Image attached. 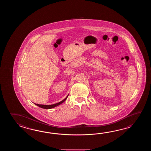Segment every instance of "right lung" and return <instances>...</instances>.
Listing matches in <instances>:
<instances>
[{
  "label": "right lung",
  "instance_id": "add662e5",
  "mask_svg": "<svg viewBox=\"0 0 151 151\" xmlns=\"http://www.w3.org/2000/svg\"><path fill=\"white\" fill-rule=\"evenodd\" d=\"M68 95H69V94H68V96H66V97L63 100L60 102L57 103V104H53V105H39V104H35V103H34V104H35V105H36L37 106H39V107H41L42 109H52V108H54L55 107L59 106V105H60L62 103H64V101H65V100L67 99Z\"/></svg>",
  "mask_w": 151,
  "mask_h": 151
}]
</instances>
